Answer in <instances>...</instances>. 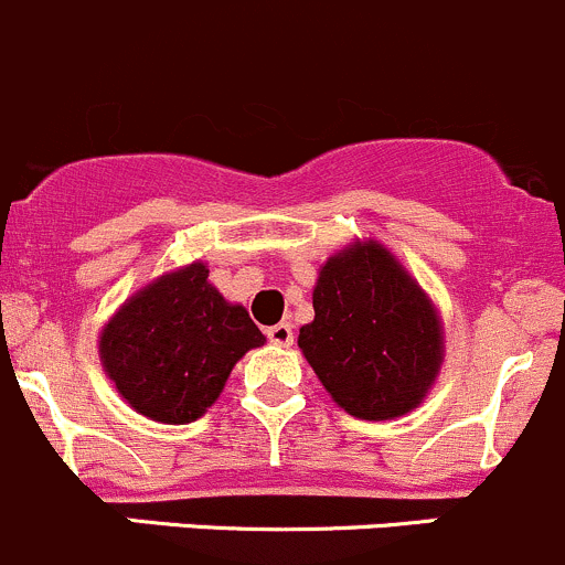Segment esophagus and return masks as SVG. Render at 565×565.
Segmentation results:
<instances>
[{"instance_id": "obj_1", "label": "esophagus", "mask_w": 565, "mask_h": 565, "mask_svg": "<svg viewBox=\"0 0 565 565\" xmlns=\"http://www.w3.org/2000/svg\"><path fill=\"white\" fill-rule=\"evenodd\" d=\"M266 334H269V340L275 345H285V349L294 345V327L290 323H275V327L266 329Z\"/></svg>"}]
</instances>
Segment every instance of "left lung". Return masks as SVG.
<instances>
[{
    "label": "left lung",
    "mask_w": 565,
    "mask_h": 565,
    "mask_svg": "<svg viewBox=\"0 0 565 565\" xmlns=\"http://www.w3.org/2000/svg\"><path fill=\"white\" fill-rule=\"evenodd\" d=\"M312 310L299 349L340 409L395 420L426 401L445 362L443 316L384 244L354 238L329 255Z\"/></svg>",
    "instance_id": "1"
}]
</instances>
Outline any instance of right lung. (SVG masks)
I'll use <instances>...</instances> for the list:
<instances>
[{
  "label": "right lung",
  "instance_id": "obj_1",
  "mask_svg": "<svg viewBox=\"0 0 565 565\" xmlns=\"http://www.w3.org/2000/svg\"><path fill=\"white\" fill-rule=\"evenodd\" d=\"M266 338L247 307L209 282L192 260L128 296L100 327L98 356L117 395L142 417L183 426L203 417L233 365Z\"/></svg>",
  "mask_w": 565,
  "mask_h": 565
}]
</instances>
